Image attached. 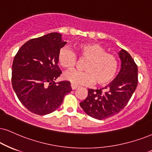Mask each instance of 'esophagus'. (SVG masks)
Returning <instances> with one entry per match:
<instances>
[{"instance_id": "34e87169", "label": "esophagus", "mask_w": 152, "mask_h": 152, "mask_svg": "<svg viewBox=\"0 0 152 152\" xmlns=\"http://www.w3.org/2000/svg\"><path fill=\"white\" fill-rule=\"evenodd\" d=\"M71 87H72V89H75L78 87V86L76 85H74V84L72 83V84H71Z\"/></svg>"}]
</instances>
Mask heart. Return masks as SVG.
<instances>
[{"label": "heart", "mask_w": 152, "mask_h": 152, "mask_svg": "<svg viewBox=\"0 0 152 152\" xmlns=\"http://www.w3.org/2000/svg\"><path fill=\"white\" fill-rule=\"evenodd\" d=\"M77 54L83 61L85 72L71 71L64 75V78L74 85H91L96 83L105 86L113 81L118 70V61L113 54L97 43L81 44L77 46ZM58 61L61 67L73 70L77 63L75 52L67 46L62 47L58 54Z\"/></svg>", "instance_id": "heart-1"}]
</instances>
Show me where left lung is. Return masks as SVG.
<instances>
[{
  "instance_id": "obj_1",
  "label": "left lung",
  "mask_w": 152,
  "mask_h": 152,
  "mask_svg": "<svg viewBox=\"0 0 152 152\" xmlns=\"http://www.w3.org/2000/svg\"><path fill=\"white\" fill-rule=\"evenodd\" d=\"M121 69L117 77L108 86L99 89H88L87 97L80 103L84 111L91 117L104 120L123 109L138 83L137 65L128 52L119 53Z\"/></svg>"
}]
</instances>
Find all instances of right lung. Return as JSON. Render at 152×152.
Returning a JSON list of instances; mask_svg holds the SVG:
<instances>
[{
	"mask_svg": "<svg viewBox=\"0 0 152 152\" xmlns=\"http://www.w3.org/2000/svg\"><path fill=\"white\" fill-rule=\"evenodd\" d=\"M61 36L53 32L30 39L13 60V89L24 107L37 115L56 110L72 90L70 82H54L62 73L57 65L58 54L66 42Z\"/></svg>",
	"mask_w": 152,
	"mask_h": 152,
	"instance_id": "right-lung-1",
	"label": "right lung"
}]
</instances>
